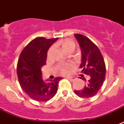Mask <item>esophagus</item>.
<instances>
[{
  "mask_svg": "<svg viewBox=\"0 0 124 124\" xmlns=\"http://www.w3.org/2000/svg\"><path fill=\"white\" fill-rule=\"evenodd\" d=\"M67 78H68L69 81H71V82H73V81H74L75 80H76L75 77H67Z\"/></svg>",
  "mask_w": 124,
  "mask_h": 124,
  "instance_id": "esophagus-1",
  "label": "esophagus"
}]
</instances>
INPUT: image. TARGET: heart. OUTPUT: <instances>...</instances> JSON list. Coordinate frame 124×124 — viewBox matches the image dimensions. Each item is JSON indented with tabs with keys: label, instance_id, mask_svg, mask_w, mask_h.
<instances>
[{
	"label": "heart",
	"instance_id": "heart-1",
	"mask_svg": "<svg viewBox=\"0 0 124 124\" xmlns=\"http://www.w3.org/2000/svg\"><path fill=\"white\" fill-rule=\"evenodd\" d=\"M75 47V43L73 41L70 40V39H67V40L63 41V43H62V48L63 49L69 48V47ZM71 67H72L71 65H63L60 68V73L61 74H68L71 70Z\"/></svg>",
	"mask_w": 124,
	"mask_h": 124
}]
</instances>
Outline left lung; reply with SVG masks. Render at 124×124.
<instances>
[{
    "mask_svg": "<svg viewBox=\"0 0 124 124\" xmlns=\"http://www.w3.org/2000/svg\"><path fill=\"white\" fill-rule=\"evenodd\" d=\"M75 37L77 39L81 49V68L82 73L89 76L86 85L79 91H75V93L79 97L90 98L96 94L102 87L106 76V65L104 59L100 49L87 37L76 33ZM80 78L86 81L81 75Z\"/></svg>",
    "mask_w": 124,
    "mask_h": 124,
    "instance_id": "8db88e82",
    "label": "left lung"
}]
</instances>
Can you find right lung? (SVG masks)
<instances>
[{
  "label": "right lung",
  "mask_w": 124,
  "mask_h": 124,
  "mask_svg": "<svg viewBox=\"0 0 124 124\" xmlns=\"http://www.w3.org/2000/svg\"><path fill=\"white\" fill-rule=\"evenodd\" d=\"M57 38H36L22 51L17 64V75L20 86L34 100L46 102L53 98L62 77L43 81L41 69L46 64L47 53Z\"/></svg>",
  "instance_id": "add662e5"
}]
</instances>
